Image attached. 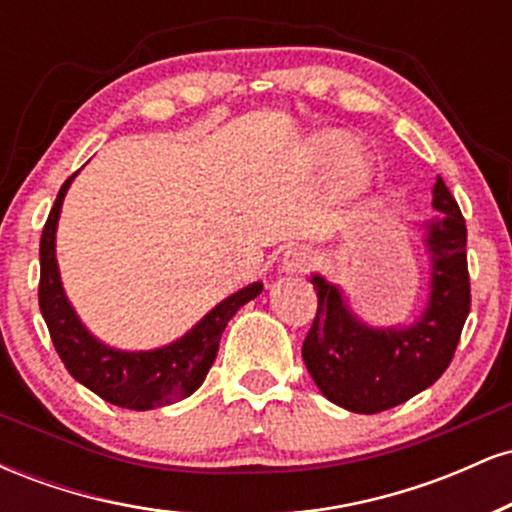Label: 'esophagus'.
<instances>
[{
  "label": "esophagus",
  "instance_id": "34e87169",
  "mask_svg": "<svg viewBox=\"0 0 512 512\" xmlns=\"http://www.w3.org/2000/svg\"><path fill=\"white\" fill-rule=\"evenodd\" d=\"M310 262H313V250L308 245H293L281 257V264H284L286 272H301V269L310 267Z\"/></svg>",
  "mask_w": 512,
  "mask_h": 512
}]
</instances>
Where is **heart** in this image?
<instances>
[{
	"instance_id": "b5f03b06",
	"label": "heart",
	"mask_w": 512,
	"mask_h": 512,
	"mask_svg": "<svg viewBox=\"0 0 512 512\" xmlns=\"http://www.w3.org/2000/svg\"><path fill=\"white\" fill-rule=\"evenodd\" d=\"M308 154L320 166L337 161V182H334V190H337L339 199L351 202V199L361 197L368 190L370 163L361 154L351 151V137H346L344 132L327 129V132L315 134L310 139Z\"/></svg>"
}]
</instances>
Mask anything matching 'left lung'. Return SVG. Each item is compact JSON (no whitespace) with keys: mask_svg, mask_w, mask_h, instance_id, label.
I'll return each instance as SVG.
<instances>
[{"mask_svg":"<svg viewBox=\"0 0 512 512\" xmlns=\"http://www.w3.org/2000/svg\"><path fill=\"white\" fill-rule=\"evenodd\" d=\"M438 214L426 223L431 255V293L414 325L370 327L351 313L342 289L310 276L317 315L303 342V361L330 402L378 414L431 387L455 356L469 315L472 293L467 272V226L443 178L433 185Z\"/></svg>","mask_w":512,"mask_h":512,"instance_id":"1","label":"left lung"}]
</instances>
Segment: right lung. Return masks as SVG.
<instances>
[{"label":"right lung","instance_id":"add662e5","mask_svg":"<svg viewBox=\"0 0 512 512\" xmlns=\"http://www.w3.org/2000/svg\"><path fill=\"white\" fill-rule=\"evenodd\" d=\"M74 178L76 173L64 180L57 192L48 221H45L43 238H40L38 303L64 368L88 390L122 409L146 411L190 397L207 378L228 320L245 303L260 296L262 284L255 281L228 296L214 310H209L185 337L161 349L120 351L105 346L86 330L84 322L74 313L62 289L60 269H57V221H60L64 195Z\"/></svg>","mask_w":512,"mask_h":512}]
</instances>
